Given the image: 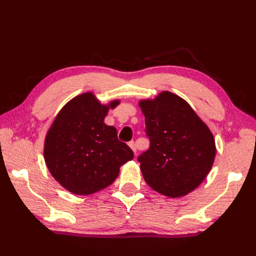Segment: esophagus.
I'll return each instance as SVG.
<instances>
[{"label":"esophagus","mask_w":256,"mask_h":256,"mask_svg":"<svg viewBox=\"0 0 256 256\" xmlns=\"http://www.w3.org/2000/svg\"><path fill=\"white\" fill-rule=\"evenodd\" d=\"M128 145H129L130 148L134 150V152L136 154V144H134V141H131V142H129V143H128Z\"/></svg>","instance_id":"1"}]
</instances>
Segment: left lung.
Wrapping results in <instances>:
<instances>
[{"instance_id": "obj_1", "label": "left lung", "mask_w": 256, "mask_h": 256, "mask_svg": "<svg viewBox=\"0 0 256 256\" xmlns=\"http://www.w3.org/2000/svg\"><path fill=\"white\" fill-rule=\"evenodd\" d=\"M138 106L150 142L138 158L145 182L166 196H187L202 184L214 164L212 131L186 100L171 92L141 100Z\"/></svg>"}]
</instances>
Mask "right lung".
<instances>
[{
	"mask_svg": "<svg viewBox=\"0 0 256 256\" xmlns=\"http://www.w3.org/2000/svg\"><path fill=\"white\" fill-rule=\"evenodd\" d=\"M90 92L68 102L54 118L44 138V157L56 180L78 196L92 194L110 186L120 168L134 159L130 147L118 138V130L104 124L109 109Z\"/></svg>",
	"mask_w": 256,
	"mask_h": 256,
	"instance_id": "right-lung-1",
	"label": "right lung"
}]
</instances>
